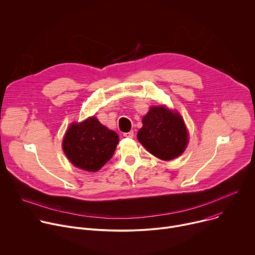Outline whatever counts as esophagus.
Listing matches in <instances>:
<instances>
[{
	"instance_id": "1",
	"label": "esophagus",
	"mask_w": 255,
	"mask_h": 255,
	"mask_svg": "<svg viewBox=\"0 0 255 255\" xmlns=\"http://www.w3.org/2000/svg\"><path fill=\"white\" fill-rule=\"evenodd\" d=\"M123 136H124L125 138H133V136H134V133H133V131L125 132V133H123Z\"/></svg>"
}]
</instances>
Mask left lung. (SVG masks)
Segmentation results:
<instances>
[{
    "mask_svg": "<svg viewBox=\"0 0 255 255\" xmlns=\"http://www.w3.org/2000/svg\"><path fill=\"white\" fill-rule=\"evenodd\" d=\"M142 124L137 133L138 141L157 158L171 160L187 148L189 134L178 112L164 106H153L143 117Z\"/></svg>",
    "mask_w": 255,
    "mask_h": 255,
    "instance_id": "8db88e82",
    "label": "left lung"
}]
</instances>
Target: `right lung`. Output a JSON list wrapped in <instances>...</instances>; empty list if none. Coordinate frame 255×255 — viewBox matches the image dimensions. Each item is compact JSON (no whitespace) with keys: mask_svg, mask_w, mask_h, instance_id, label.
Instances as JSON below:
<instances>
[{"mask_svg":"<svg viewBox=\"0 0 255 255\" xmlns=\"http://www.w3.org/2000/svg\"><path fill=\"white\" fill-rule=\"evenodd\" d=\"M118 142V134L93 116L69 126L62 141V149L75 166L94 172L111 159Z\"/></svg>","mask_w":255,"mask_h":255,"instance_id":"obj_1","label":"right lung"}]
</instances>
